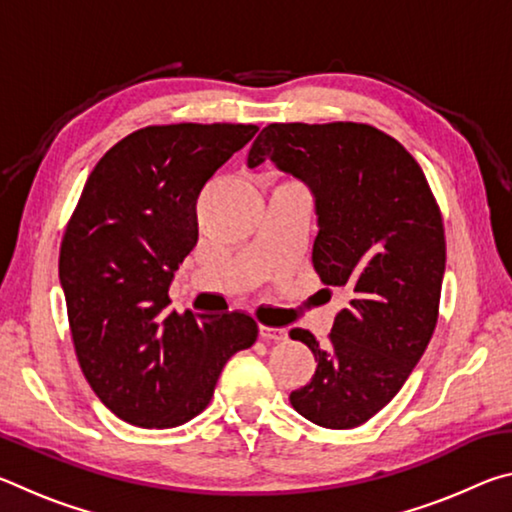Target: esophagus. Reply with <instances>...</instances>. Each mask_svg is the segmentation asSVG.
<instances>
[{
    "instance_id": "esophagus-1",
    "label": "esophagus",
    "mask_w": 512,
    "mask_h": 512,
    "mask_svg": "<svg viewBox=\"0 0 512 512\" xmlns=\"http://www.w3.org/2000/svg\"><path fill=\"white\" fill-rule=\"evenodd\" d=\"M259 336H262V339H266V341H284V339H287V329L259 325Z\"/></svg>"
}]
</instances>
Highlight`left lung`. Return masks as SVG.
<instances>
[{"label": "left lung", "instance_id": "8db88e82", "mask_svg": "<svg viewBox=\"0 0 512 512\" xmlns=\"http://www.w3.org/2000/svg\"><path fill=\"white\" fill-rule=\"evenodd\" d=\"M264 160L311 189V262L323 284L350 298L327 343L307 329L289 332L318 361L291 406L318 427H359L397 395L436 329L445 275L440 207L413 155L368 124H268L248 167Z\"/></svg>", "mask_w": 512, "mask_h": 512}]
</instances>
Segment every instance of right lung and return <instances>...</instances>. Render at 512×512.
Instances as JSON below:
<instances>
[{
  "label": "right lung",
  "instance_id": "1",
  "mask_svg": "<svg viewBox=\"0 0 512 512\" xmlns=\"http://www.w3.org/2000/svg\"><path fill=\"white\" fill-rule=\"evenodd\" d=\"M253 124L135 131L97 162L60 244L76 357L92 391L128 424L196 418L232 354L257 341L244 311H169L173 273L198 241L196 198L253 140Z\"/></svg>",
  "mask_w": 512,
  "mask_h": 512
}]
</instances>
